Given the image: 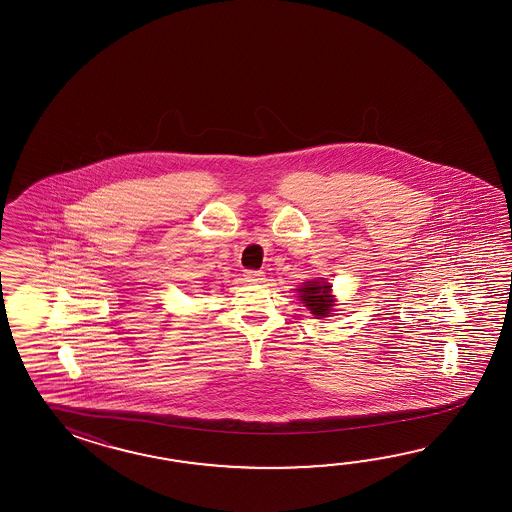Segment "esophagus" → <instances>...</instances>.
Instances as JSON below:
<instances>
[{
    "label": "esophagus",
    "instance_id": "obj_1",
    "mask_svg": "<svg viewBox=\"0 0 512 512\" xmlns=\"http://www.w3.org/2000/svg\"><path fill=\"white\" fill-rule=\"evenodd\" d=\"M245 280L251 283H261L265 280V274L261 271H245Z\"/></svg>",
    "mask_w": 512,
    "mask_h": 512
}]
</instances>
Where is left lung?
<instances>
[{
    "label": "left lung",
    "mask_w": 512,
    "mask_h": 512,
    "mask_svg": "<svg viewBox=\"0 0 512 512\" xmlns=\"http://www.w3.org/2000/svg\"><path fill=\"white\" fill-rule=\"evenodd\" d=\"M298 293L300 302L311 311L315 318H326L333 315V307L337 305L335 296L331 294V283L322 280H309L302 283V287L294 289Z\"/></svg>",
    "instance_id": "left-lung-1"
}]
</instances>
